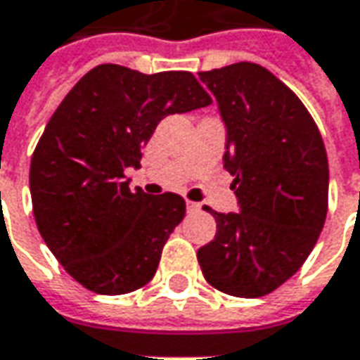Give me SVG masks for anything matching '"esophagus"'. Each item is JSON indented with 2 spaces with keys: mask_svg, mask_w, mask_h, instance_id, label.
Wrapping results in <instances>:
<instances>
[{
  "mask_svg": "<svg viewBox=\"0 0 360 360\" xmlns=\"http://www.w3.org/2000/svg\"><path fill=\"white\" fill-rule=\"evenodd\" d=\"M186 210L190 214H192V212H198V210H200V204H198V202L186 200Z\"/></svg>",
  "mask_w": 360,
  "mask_h": 360,
  "instance_id": "obj_1",
  "label": "esophagus"
}]
</instances>
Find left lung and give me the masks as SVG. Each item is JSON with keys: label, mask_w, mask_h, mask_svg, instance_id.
<instances>
[{"label": "left lung", "mask_w": 360, "mask_h": 360, "mask_svg": "<svg viewBox=\"0 0 360 360\" xmlns=\"http://www.w3.org/2000/svg\"><path fill=\"white\" fill-rule=\"evenodd\" d=\"M226 128L224 168L238 212H216V236L198 250L202 274L240 298L264 297L311 255L325 226L328 160L307 108L266 68L238 62L202 72Z\"/></svg>", "instance_id": "left-lung-1"}]
</instances>
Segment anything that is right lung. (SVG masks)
Returning a JSON list of instances; mask_svg holds the SVG:
<instances>
[{
    "instance_id": "1",
    "label": "right lung",
    "mask_w": 360,
    "mask_h": 360,
    "mask_svg": "<svg viewBox=\"0 0 360 360\" xmlns=\"http://www.w3.org/2000/svg\"><path fill=\"white\" fill-rule=\"evenodd\" d=\"M210 102L190 72L148 76L104 63L58 105L32 156L30 192L41 238L82 286L126 295L154 278L186 202L131 192L124 170L140 168L160 120Z\"/></svg>"
}]
</instances>
